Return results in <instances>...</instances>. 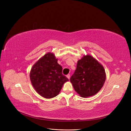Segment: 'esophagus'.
<instances>
[{
	"instance_id": "esophagus-1",
	"label": "esophagus",
	"mask_w": 131,
	"mask_h": 131,
	"mask_svg": "<svg viewBox=\"0 0 131 131\" xmlns=\"http://www.w3.org/2000/svg\"><path fill=\"white\" fill-rule=\"evenodd\" d=\"M67 78H68V79H70V75L69 74H68L67 75Z\"/></svg>"
}]
</instances>
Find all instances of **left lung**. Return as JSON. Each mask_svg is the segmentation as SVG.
<instances>
[{"label": "left lung", "mask_w": 131, "mask_h": 131, "mask_svg": "<svg viewBox=\"0 0 131 131\" xmlns=\"http://www.w3.org/2000/svg\"><path fill=\"white\" fill-rule=\"evenodd\" d=\"M106 79L104 67L90 55L84 56L78 61L77 69L70 81L75 91L82 97L97 93Z\"/></svg>", "instance_id": "obj_1"}]
</instances>
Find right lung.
<instances>
[{"label": "right lung", "mask_w": 131, "mask_h": 131, "mask_svg": "<svg viewBox=\"0 0 131 131\" xmlns=\"http://www.w3.org/2000/svg\"><path fill=\"white\" fill-rule=\"evenodd\" d=\"M53 53L48 52L35 63L30 72V79L38 94L52 98L60 92L63 84L69 80L62 74V67Z\"/></svg>", "instance_id": "add662e5"}]
</instances>
